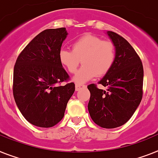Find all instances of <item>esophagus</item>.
Returning <instances> with one entry per match:
<instances>
[{"instance_id":"1","label":"esophagus","mask_w":158,"mask_h":158,"mask_svg":"<svg viewBox=\"0 0 158 158\" xmlns=\"http://www.w3.org/2000/svg\"><path fill=\"white\" fill-rule=\"evenodd\" d=\"M82 88H85V85H81V84H76V85H75L76 91H79L81 89H82Z\"/></svg>"}]
</instances>
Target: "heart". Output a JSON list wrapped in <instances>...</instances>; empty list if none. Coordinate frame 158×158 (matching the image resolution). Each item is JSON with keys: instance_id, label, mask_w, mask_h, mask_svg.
Returning a JSON list of instances; mask_svg holds the SVG:
<instances>
[{"instance_id": "1", "label": "heart", "mask_w": 158, "mask_h": 158, "mask_svg": "<svg viewBox=\"0 0 158 158\" xmlns=\"http://www.w3.org/2000/svg\"><path fill=\"white\" fill-rule=\"evenodd\" d=\"M58 57L70 73H76L81 60L83 65L73 77L74 81L81 84L110 71L115 60V48L111 42L87 34L73 43L72 50H60Z\"/></svg>"}]
</instances>
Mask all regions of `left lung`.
<instances>
[{
	"instance_id": "left-lung-1",
	"label": "left lung",
	"mask_w": 158,
	"mask_h": 158,
	"mask_svg": "<svg viewBox=\"0 0 158 158\" xmlns=\"http://www.w3.org/2000/svg\"><path fill=\"white\" fill-rule=\"evenodd\" d=\"M115 48V60L110 70L98 83L106 90L88 85L90 98L89 113L96 124L104 128L120 127L130 119L143 95L144 69L140 57L124 38L107 31Z\"/></svg>"
}]
</instances>
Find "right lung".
<instances>
[{"instance_id":"1","label":"right lung","mask_w":158,"mask_h":158,"mask_svg":"<svg viewBox=\"0 0 158 158\" xmlns=\"http://www.w3.org/2000/svg\"><path fill=\"white\" fill-rule=\"evenodd\" d=\"M68 33L65 27L48 29L36 35L17 59L13 93L24 118L40 127L55 126L63 118L68 102L75 91L59 60Z\"/></svg>"}]
</instances>
